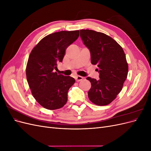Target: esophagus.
Wrapping results in <instances>:
<instances>
[{
  "label": "esophagus",
  "mask_w": 151,
  "mask_h": 151,
  "mask_svg": "<svg viewBox=\"0 0 151 151\" xmlns=\"http://www.w3.org/2000/svg\"><path fill=\"white\" fill-rule=\"evenodd\" d=\"M75 79H76L77 82H79V81H82V80L83 79V77L80 76H76L75 77Z\"/></svg>",
  "instance_id": "34e87169"
}]
</instances>
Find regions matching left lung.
Listing matches in <instances>:
<instances>
[{"instance_id":"1","label":"left lung","mask_w":151,"mask_h":151,"mask_svg":"<svg viewBox=\"0 0 151 151\" xmlns=\"http://www.w3.org/2000/svg\"><path fill=\"white\" fill-rule=\"evenodd\" d=\"M81 38L91 53V62L97 65L99 79L87 77L91 82L90 101L98 106L111 103L122 89L129 67L123 50L115 40L106 34L81 29Z\"/></svg>"}]
</instances>
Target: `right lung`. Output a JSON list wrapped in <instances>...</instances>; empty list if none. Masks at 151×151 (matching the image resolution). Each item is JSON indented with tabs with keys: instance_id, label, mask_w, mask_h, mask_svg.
<instances>
[{
	"instance_id": "obj_1",
	"label": "right lung",
	"mask_w": 151,
	"mask_h": 151,
	"mask_svg": "<svg viewBox=\"0 0 151 151\" xmlns=\"http://www.w3.org/2000/svg\"><path fill=\"white\" fill-rule=\"evenodd\" d=\"M79 36V30L56 32L45 36L32 50L26 65L27 81L33 97L45 108L59 109L67 101L68 91L75 79L57 74L55 70Z\"/></svg>"
}]
</instances>
